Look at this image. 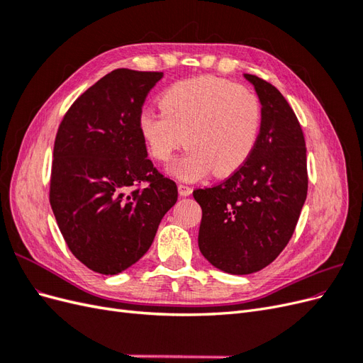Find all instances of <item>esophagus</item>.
I'll return each mask as SVG.
<instances>
[{"instance_id":"1","label":"esophagus","mask_w":363,"mask_h":363,"mask_svg":"<svg viewBox=\"0 0 363 363\" xmlns=\"http://www.w3.org/2000/svg\"><path fill=\"white\" fill-rule=\"evenodd\" d=\"M179 194L180 196H189L192 194V188H189V186L186 184H179Z\"/></svg>"}]
</instances>
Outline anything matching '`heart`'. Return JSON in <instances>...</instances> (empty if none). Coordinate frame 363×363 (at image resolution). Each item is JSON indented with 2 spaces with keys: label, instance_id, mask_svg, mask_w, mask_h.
I'll use <instances>...</instances> for the list:
<instances>
[{
  "label": "heart",
  "instance_id": "obj_1",
  "mask_svg": "<svg viewBox=\"0 0 363 363\" xmlns=\"http://www.w3.org/2000/svg\"><path fill=\"white\" fill-rule=\"evenodd\" d=\"M159 108L139 115V133L152 159L168 162L175 151L191 147L169 172L194 182L213 171L235 174L256 148L262 111L257 96L244 86L216 77L174 83L160 96Z\"/></svg>",
  "mask_w": 363,
  "mask_h": 363
}]
</instances>
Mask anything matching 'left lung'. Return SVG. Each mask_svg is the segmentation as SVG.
I'll return each instance as SVG.
<instances>
[{
  "label": "left lung",
  "instance_id": "8db88e82",
  "mask_svg": "<svg viewBox=\"0 0 363 363\" xmlns=\"http://www.w3.org/2000/svg\"><path fill=\"white\" fill-rule=\"evenodd\" d=\"M262 104L255 151L213 188L194 191L201 206V255L228 274L257 272L288 245L307 195L301 125L277 87L244 74Z\"/></svg>",
  "mask_w": 363,
  "mask_h": 363
}]
</instances>
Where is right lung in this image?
<instances>
[{"mask_svg": "<svg viewBox=\"0 0 363 363\" xmlns=\"http://www.w3.org/2000/svg\"><path fill=\"white\" fill-rule=\"evenodd\" d=\"M163 72L115 69L82 94L54 142L50 203L68 248L113 276L145 255L177 186L152 167L139 115ZM148 182L140 191L133 185Z\"/></svg>", "mask_w": 363, "mask_h": 363, "instance_id": "obj_1", "label": "right lung"}]
</instances>
